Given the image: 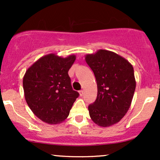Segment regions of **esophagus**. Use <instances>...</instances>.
I'll use <instances>...</instances> for the list:
<instances>
[{
  "instance_id": "esophagus-1",
  "label": "esophagus",
  "mask_w": 160,
  "mask_h": 160,
  "mask_svg": "<svg viewBox=\"0 0 160 160\" xmlns=\"http://www.w3.org/2000/svg\"><path fill=\"white\" fill-rule=\"evenodd\" d=\"M79 94H80V96H82V95H83V91H82V90L80 91V92H79Z\"/></svg>"
}]
</instances>
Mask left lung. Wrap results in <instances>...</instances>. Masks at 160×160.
Masks as SVG:
<instances>
[{
  "instance_id": "1",
  "label": "left lung",
  "mask_w": 160,
  "mask_h": 160,
  "mask_svg": "<svg viewBox=\"0 0 160 160\" xmlns=\"http://www.w3.org/2000/svg\"><path fill=\"white\" fill-rule=\"evenodd\" d=\"M85 60L94 73L98 88L96 100L88 108L89 116L101 127L113 126L123 118L131 106L136 87L132 65L106 49L86 55Z\"/></svg>"
}]
</instances>
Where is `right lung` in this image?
I'll list each match as a JSON object with an SVG mask.
<instances>
[{
  "instance_id": "obj_1",
  "label": "right lung",
  "mask_w": 160,
  "mask_h": 160,
  "mask_svg": "<svg viewBox=\"0 0 160 160\" xmlns=\"http://www.w3.org/2000/svg\"><path fill=\"white\" fill-rule=\"evenodd\" d=\"M75 60V55L63 58L50 53L40 58L24 75L25 101L34 114L46 123L63 122L79 96L68 74Z\"/></svg>"
}]
</instances>
